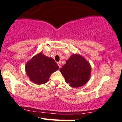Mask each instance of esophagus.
<instances>
[{"label":"esophagus","instance_id":"34e87169","mask_svg":"<svg viewBox=\"0 0 122 122\" xmlns=\"http://www.w3.org/2000/svg\"><path fill=\"white\" fill-rule=\"evenodd\" d=\"M57 65H58L59 68H61V61H59V62H57Z\"/></svg>","mask_w":122,"mask_h":122}]
</instances>
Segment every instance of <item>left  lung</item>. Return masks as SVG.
<instances>
[{
	"instance_id": "left-lung-1",
	"label": "left lung",
	"mask_w": 122,
	"mask_h": 122,
	"mask_svg": "<svg viewBox=\"0 0 122 122\" xmlns=\"http://www.w3.org/2000/svg\"><path fill=\"white\" fill-rule=\"evenodd\" d=\"M65 82L73 88L80 87L89 81L91 66L85 58L79 54H72L60 69Z\"/></svg>"
}]
</instances>
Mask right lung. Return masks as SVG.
<instances>
[{
	"mask_svg": "<svg viewBox=\"0 0 122 122\" xmlns=\"http://www.w3.org/2000/svg\"><path fill=\"white\" fill-rule=\"evenodd\" d=\"M59 66L53 59L40 52L26 62L25 71L31 82L43 84L49 81L50 76L58 70Z\"/></svg>",
	"mask_w": 122,
	"mask_h": 122,
	"instance_id": "add662e5",
	"label": "right lung"
}]
</instances>
